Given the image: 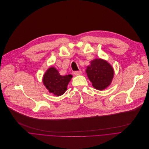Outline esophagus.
<instances>
[{"label":"esophagus","mask_w":149,"mask_h":149,"mask_svg":"<svg viewBox=\"0 0 149 149\" xmlns=\"http://www.w3.org/2000/svg\"><path fill=\"white\" fill-rule=\"evenodd\" d=\"M74 74H75L76 76L80 75V74H81V70H79V71H75V72H74Z\"/></svg>","instance_id":"1"}]
</instances>
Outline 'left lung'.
<instances>
[{
	"instance_id": "8db88e82",
	"label": "left lung",
	"mask_w": 149,
	"mask_h": 149,
	"mask_svg": "<svg viewBox=\"0 0 149 149\" xmlns=\"http://www.w3.org/2000/svg\"><path fill=\"white\" fill-rule=\"evenodd\" d=\"M91 63L86 70L87 76L95 88L103 90L109 86L113 79V69L107 62L101 58H96Z\"/></svg>"
}]
</instances>
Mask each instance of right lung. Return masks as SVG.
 <instances>
[{
    "label": "right lung",
    "mask_w": 149,
    "mask_h": 149,
    "mask_svg": "<svg viewBox=\"0 0 149 149\" xmlns=\"http://www.w3.org/2000/svg\"><path fill=\"white\" fill-rule=\"evenodd\" d=\"M72 75L62 76L54 68H50L45 73L43 82L49 92L59 96L62 95L67 90L68 83Z\"/></svg>",
    "instance_id": "add662e5"
}]
</instances>
